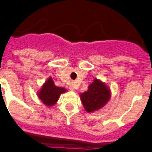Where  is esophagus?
I'll return each instance as SVG.
<instances>
[{
    "instance_id": "34e87169",
    "label": "esophagus",
    "mask_w": 152,
    "mask_h": 152,
    "mask_svg": "<svg viewBox=\"0 0 152 152\" xmlns=\"http://www.w3.org/2000/svg\"><path fill=\"white\" fill-rule=\"evenodd\" d=\"M77 88H78V85H77L76 83H72L69 86L70 90H75L76 89H77Z\"/></svg>"
}]
</instances>
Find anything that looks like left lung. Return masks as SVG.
Instances as JSON below:
<instances>
[{
  "instance_id": "left-lung-1",
  "label": "left lung",
  "mask_w": 152,
  "mask_h": 152,
  "mask_svg": "<svg viewBox=\"0 0 152 152\" xmlns=\"http://www.w3.org/2000/svg\"><path fill=\"white\" fill-rule=\"evenodd\" d=\"M110 97L109 88L100 80H95L88 90L80 94V99L87 112H94L103 107Z\"/></svg>"
}]
</instances>
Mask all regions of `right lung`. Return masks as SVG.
I'll use <instances>...</instances> for the list:
<instances>
[{
    "instance_id": "obj_1",
    "label": "right lung",
    "mask_w": 152,
    "mask_h": 152,
    "mask_svg": "<svg viewBox=\"0 0 152 152\" xmlns=\"http://www.w3.org/2000/svg\"><path fill=\"white\" fill-rule=\"evenodd\" d=\"M66 91V90L64 88L55 86L53 80L50 77L45 83L42 90L38 95L43 104L51 107L56 103L60 94L65 93Z\"/></svg>"
}]
</instances>
